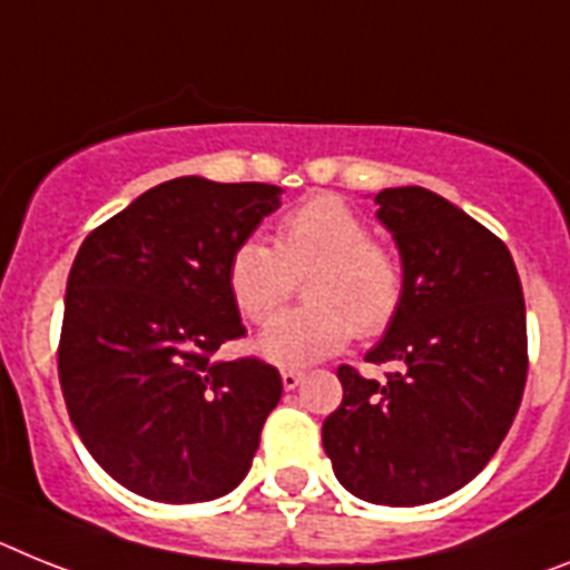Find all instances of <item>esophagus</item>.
I'll return each instance as SVG.
<instances>
[{
    "label": "esophagus",
    "mask_w": 570,
    "mask_h": 570,
    "mask_svg": "<svg viewBox=\"0 0 570 570\" xmlns=\"http://www.w3.org/2000/svg\"><path fill=\"white\" fill-rule=\"evenodd\" d=\"M281 380H284L286 391H293V389H298L301 380H304V374H301V371H295V367H284V371H281Z\"/></svg>",
    "instance_id": "34e87169"
}]
</instances>
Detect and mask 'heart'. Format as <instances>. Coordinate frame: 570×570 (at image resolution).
Instances as JSON below:
<instances>
[{
	"instance_id": "heart-1",
	"label": "heart",
	"mask_w": 570,
	"mask_h": 570,
	"mask_svg": "<svg viewBox=\"0 0 570 570\" xmlns=\"http://www.w3.org/2000/svg\"><path fill=\"white\" fill-rule=\"evenodd\" d=\"M307 276V308L276 320ZM228 289L248 322L266 324L257 351L281 367H304L358 336H380L403 309L405 272L374 228L342 196L315 194L281 217L275 246L246 237L228 257Z\"/></svg>"
}]
</instances>
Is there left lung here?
I'll use <instances>...</instances> for the list:
<instances>
[{"label": "left lung", "instance_id": "left-lung-1", "mask_svg": "<svg viewBox=\"0 0 570 570\" xmlns=\"http://www.w3.org/2000/svg\"><path fill=\"white\" fill-rule=\"evenodd\" d=\"M394 234L405 301L365 362L336 371L344 396L322 443L344 490L371 504L417 507L470 484L501 446L528 382V318L510 248L425 188L376 194Z\"/></svg>", "mask_w": 570, "mask_h": 570}]
</instances>
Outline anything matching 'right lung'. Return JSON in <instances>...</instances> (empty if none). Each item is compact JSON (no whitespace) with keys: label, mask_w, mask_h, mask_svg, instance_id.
<instances>
[{"label":"right lung","mask_w":570,"mask_h":570,"mask_svg":"<svg viewBox=\"0 0 570 570\" xmlns=\"http://www.w3.org/2000/svg\"><path fill=\"white\" fill-rule=\"evenodd\" d=\"M263 181H161L80 246L66 284L57 374L89 455L165 504L232 492L284 391L257 356L214 362L246 336L228 257L281 205Z\"/></svg>","instance_id":"right-lung-1"}]
</instances>
